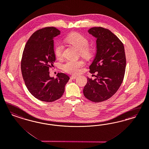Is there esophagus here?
Segmentation results:
<instances>
[{
  "instance_id": "1",
  "label": "esophagus",
  "mask_w": 149,
  "mask_h": 149,
  "mask_svg": "<svg viewBox=\"0 0 149 149\" xmlns=\"http://www.w3.org/2000/svg\"><path fill=\"white\" fill-rule=\"evenodd\" d=\"M77 77V76H76V75H72V76L70 77V79L74 80V79H75Z\"/></svg>"
}]
</instances>
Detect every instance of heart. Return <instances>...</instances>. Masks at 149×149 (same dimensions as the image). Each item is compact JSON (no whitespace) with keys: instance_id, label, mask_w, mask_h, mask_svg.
Segmentation results:
<instances>
[{"instance_id":"heart-1","label":"heart","mask_w":149,"mask_h":149,"mask_svg":"<svg viewBox=\"0 0 149 149\" xmlns=\"http://www.w3.org/2000/svg\"><path fill=\"white\" fill-rule=\"evenodd\" d=\"M64 41L67 43L75 47L79 50V53L84 58H89L91 55V51L88 47L89 42L87 38L81 34L73 32L65 38ZM63 47L59 42L56 43L54 46V54L56 58H61L63 56ZM84 65V62L81 60L68 61L62 65V69L64 72L69 74H77L80 68Z\"/></svg>"}]
</instances>
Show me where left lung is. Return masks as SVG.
Listing matches in <instances>:
<instances>
[{"mask_svg":"<svg viewBox=\"0 0 149 149\" xmlns=\"http://www.w3.org/2000/svg\"><path fill=\"white\" fill-rule=\"evenodd\" d=\"M88 32L97 38V52L89 72H97L94 80L87 77L83 93L90 101L101 102L111 97L123 82L126 67L124 47L108 29L95 27Z\"/></svg>","mask_w":149,"mask_h":149,"instance_id":"left-lung-1","label":"left lung"}]
</instances>
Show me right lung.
I'll return each instance as SVG.
<instances>
[{
  "instance_id": "1",
  "label": "right lung",
  "mask_w": 149,
  "mask_h": 149,
  "mask_svg": "<svg viewBox=\"0 0 149 149\" xmlns=\"http://www.w3.org/2000/svg\"><path fill=\"white\" fill-rule=\"evenodd\" d=\"M61 31L47 27L35 32L27 42L22 53L21 69L29 92L37 99L51 102L60 98L64 93L69 77L58 72L57 77L49 76V69L56 61L54 37Z\"/></svg>"
}]
</instances>
